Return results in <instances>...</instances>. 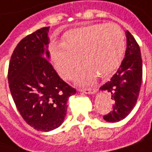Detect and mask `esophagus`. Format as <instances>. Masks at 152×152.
<instances>
[{
    "label": "esophagus",
    "mask_w": 152,
    "mask_h": 152,
    "mask_svg": "<svg viewBox=\"0 0 152 152\" xmlns=\"http://www.w3.org/2000/svg\"><path fill=\"white\" fill-rule=\"evenodd\" d=\"M81 92L88 94H94L96 93V90L94 88H87V89H80Z\"/></svg>",
    "instance_id": "1"
}]
</instances>
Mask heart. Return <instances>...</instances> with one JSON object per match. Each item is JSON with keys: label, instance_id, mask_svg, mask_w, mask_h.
I'll use <instances>...</instances> for the list:
<instances>
[{"label": "heart", "instance_id": "b5f03b06", "mask_svg": "<svg viewBox=\"0 0 152 152\" xmlns=\"http://www.w3.org/2000/svg\"><path fill=\"white\" fill-rule=\"evenodd\" d=\"M125 34L116 24H94L67 32L64 43H52L50 56L59 76L70 78L79 64L75 81L80 85L94 83L97 75L107 77L120 66L125 50Z\"/></svg>", "mask_w": 152, "mask_h": 152}]
</instances>
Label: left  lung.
I'll return each mask as SVG.
<instances>
[{
  "label": "left lung",
  "mask_w": 152,
  "mask_h": 152,
  "mask_svg": "<svg viewBox=\"0 0 152 152\" xmlns=\"http://www.w3.org/2000/svg\"><path fill=\"white\" fill-rule=\"evenodd\" d=\"M126 50L125 58L110 81L100 88L108 92L113 101V110L103 119L107 122L124 120L133 109L142 83V58L140 48L133 36L126 31Z\"/></svg>",
  "instance_id": "8db88e82"
}]
</instances>
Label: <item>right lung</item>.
I'll use <instances>...</instances> for the list:
<instances>
[{"instance_id": "add662e5", "label": "right lung", "mask_w": 152, "mask_h": 152, "mask_svg": "<svg viewBox=\"0 0 152 152\" xmlns=\"http://www.w3.org/2000/svg\"><path fill=\"white\" fill-rule=\"evenodd\" d=\"M50 26L24 38L15 47L8 67L12 97L24 121L34 129L59 127L76 89L64 82L49 62Z\"/></svg>"}]
</instances>
